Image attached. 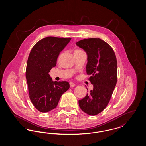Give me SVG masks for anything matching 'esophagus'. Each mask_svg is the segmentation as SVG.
I'll return each mask as SVG.
<instances>
[{
	"mask_svg": "<svg viewBox=\"0 0 146 146\" xmlns=\"http://www.w3.org/2000/svg\"><path fill=\"white\" fill-rule=\"evenodd\" d=\"M70 87L71 88H73V87H74L76 86V84L73 83L72 82H70Z\"/></svg>",
	"mask_w": 146,
	"mask_h": 146,
	"instance_id": "1",
	"label": "esophagus"
}]
</instances>
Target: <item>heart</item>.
Returning <instances> with one entry per match:
<instances>
[{"instance_id":"1","label":"heart","mask_w":146,"mask_h":146,"mask_svg":"<svg viewBox=\"0 0 146 146\" xmlns=\"http://www.w3.org/2000/svg\"><path fill=\"white\" fill-rule=\"evenodd\" d=\"M82 50H79V49H76V50H75V51H81Z\"/></svg>"}]
</instances>
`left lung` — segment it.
Masks as SVG:
<instances>
[{
    "label": "left lung",
    "instance_id": "8db88e82",
    "mask_svg": "<svg viewBox=\"0 0 146 146\" xmlns=\"http://www.w3.org/2000/svg\"><path fill=\"white\" fill-rule=\"evenodd\" d=\"M86 52V73L93 89L79 100L81 110L90 115L104 110L109 103L117 81V61L111 46L99 38H89L76 42Z\"/></svg>",
    "mask_w": 146,
    "mask_h": 146
}]
</instances>
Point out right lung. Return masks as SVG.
Wrapping results in <instances>:
<instances>
[{"instance_id":"right-lung-1","label":"right lung","mask_w":146,"mask_h":146,"mask_svg":"<svg viewBox=\"0 0 146 146\" xmlns=\"http://www.w3.org/2000/svg\"><path fill=\"white\" fill-rule=\"evenodd\" d=\"M70 40L48 36L37 42L30 52L26 71L28 92L31 102L40 112L55 108L62 95L70 88L67 82L52 81L49 73Z\"/></svg>"}]
</instances>
